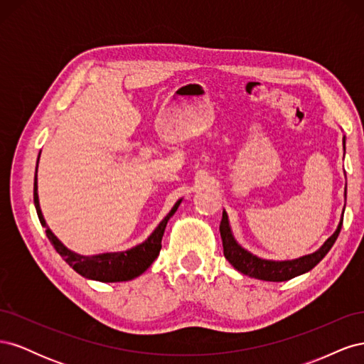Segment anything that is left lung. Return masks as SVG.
I'll list each match as a JSON object with an SVG mask.
<instances>
[{"mask_svg":"<svg viewBox=\"0 0 364 364\" xmlns=\"http://www.w3.org/2000/svg\"><path fill=\"white\" fill-rule=\"evenodd\" d=\"M345 196H346V190H345ZM341 225H343V215L340 218V223L336 229V232L325 241V245L321 249L316 250L314 253H310V255H305L291 261L261 259L255 255H252L250 252L245 250L237 243L232 232H230L226 211H223L222 222H220V235H222V241H223L225 258L232 264L238 272L247 274L250 278H257L261 281L281 282V281H289L294 277H299V274L311 270L314 266H317V264L321 262L329 252V249H331L333 245L336 243V240L340 234Z\"/></svg>","mask_w":364,"mask_h":364,"instance_id":"8db88e82","label":"left lung"}]
</instances>
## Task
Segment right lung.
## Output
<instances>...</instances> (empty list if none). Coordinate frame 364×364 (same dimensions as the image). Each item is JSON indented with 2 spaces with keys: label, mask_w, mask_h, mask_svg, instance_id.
I'll return each mask as SVG.
<instances>
[{
  "label": "right lung",
  "mask_w": 364,
  "mask_h": 364,
  "mask_svg": "<svg viewBox=\"0 0 364 364\" xmlns=\"http://www.w3.org/2000/svg\"><path fill=\"white\" fill-rule=\"evenodd\" d=\"M39 161V159H38ZM38 171V165H36ZM38 178H35V186H33V199H35L36 213L39 217V222L43 228H47L46 220L41 213L39 206V197H38ZM181 205V200L176 203L171 211L167 214L162 222L158 225V228L153 230V234L144 241L135 247H132L124 252H114V253H102V255H92V257H83L79 253H74L70 249L65 247L60 241L54 237V234L47 228V237L51 241L54 249L58 250L59 255L67 261L70 266L85 278L102 281V282H119V281H129L134 279L139 274L144 273L151 262L155 261L159 255L161 250V241L165 226L170 217L176 213V209Z\"/></svg>",
  "instance_id": "add662e5"
}]
</instances>
